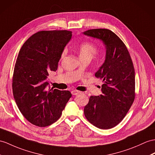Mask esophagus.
<instances>
[{
	"label": "esophagus",
	"instance_id": "34e87169",
	"mask_svg": "<svg viewBox=\"0 0 155 155\" xmlns=\"http://www.w3.org/2000/svg\"><path fill=\"white\" fill-rule=\"evenodd\" d=\"M79 93H80V91H78V90H72V91H71V94H72L73 95H76Z\"/></svg>",
	"mask_w": 155,
	"mask_h": 155
}]
</instances>
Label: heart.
I'll list each match as a JSON object with an SVG mask.
<instances>
[{
	"label": "heart",
	"instance_id": "obj_1",
	"mask_svg": "<svg viewBox=\"0 0 155 155\" xmlns=\"http://www.w3.org/2000/svg\"><path fill=\"white\" fill-rule=\"evenodd\" d=\"M78 52L81 59L89 58L91 60L98 52V48L95 45L89 42L81 43L78 47ZM66 54V51L64 50L62 52L61 58H64Z\"/></svg>",
	"mask_w": 155,
	"mask_h": 155
}]
</instances>
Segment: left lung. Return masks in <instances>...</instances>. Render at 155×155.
Instances as JSON below:
<instances>
[{
    "label": "left lung",
    "instance_id": "1",
    "mask_svg": "<svg viewBox=\"0 0 155 155\" xmlns=\"http://www.w3.org/2000/svg\"><path fill=\"white\" fill-rule=\"evenodd\" d=\"M84 34L103 41L107 48L105 61L95 73L103 79V94L89 97L84 114L93 126L110 129L124 119L134 101V64L125 44L110 30L93 29Z\"/></svg>",
    "mask_w": 155,
    "mask_h": 155
}]
</instances>
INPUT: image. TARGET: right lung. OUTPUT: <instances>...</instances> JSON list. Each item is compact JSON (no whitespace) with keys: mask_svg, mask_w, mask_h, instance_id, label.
Listing matches in <instances>:
<instances>
[{"mask_svg":"<svg viewBox=\"0 0 155 155\" xmlns=\"http://www.w3.org/2000/svg\"><path fill=\"white\" fill-rule=\"evenodd\" d=\"M67 30L41 31L22 45L15 64L12 91L19 110L33 125L46 127L60 118L71 97L69 91L51 88L48 76L58 68L66 44Z\"/></svg>","mask_w":155,"mask_h":155,"instance_id":"obj_1","label":"right lung"}]
</instances>
